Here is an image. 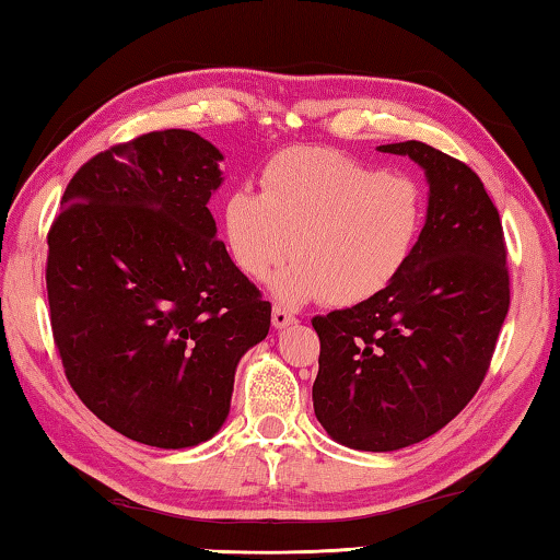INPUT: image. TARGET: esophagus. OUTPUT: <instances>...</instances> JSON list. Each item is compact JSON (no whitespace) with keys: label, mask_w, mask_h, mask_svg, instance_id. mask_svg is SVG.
Listing matches in <instances>:
<instances>
[{"label":"esophagus","mask_w":560,"mask_h":560,"mask_svg":"<svg viewBox=\"0 0 560 560\" xmlns=\"http://www.w3.org/2000/svg\"><path fill=\"white\" fill-rule=\"evenodd\" d=\"M271 324H273V328H287V326H291V324H296V316H293L289 308L273 306V311H271Z\"/></svg>","instance_id":"1"}]
</instances>
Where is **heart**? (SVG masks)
Returning a JSON list of instances; mask_svg holds the SVG:
<instances>
[{
  "mask_svg": "<svg viewBox=\"0 0 560 560\" xmlns=\"http://www.w3.org/2000/svg\"><path fill=\"white\" fill-rule=\"evenodd\" d=\"M264 192L232 189L224 240L236 267L273 281L287 303L353 306L383 293L412 261L428 224V189L340 150L291 148L269 160Z\"/></svg>",
  "mask_w": 560,
  "mask_h": 560,
  "instance_id": "obj_1",
  "label": "heart"
}]
</instances>
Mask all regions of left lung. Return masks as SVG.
<instances>
[{
	"instance_id": "left-lung-1",
	"label": "left lung",
	"mask_w": 560,
	"mask_h": 560,
	"mask_svg": "<svg viewBox=\"0 0 560 560\" xmlns=\"http://www.w3.org/2000/svg\"><path fill=\"white\" fill-rule=\"evenodd\" d=\"M377 150L424 170L428 224L393 287L311 320L314 410L346 447L393 452L442 430L485 383L509 314V267L499 212L469 165L420 140Z\"/></svg>"
}]
</instances>
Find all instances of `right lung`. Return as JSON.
Masks as SVG:
<instances>
[{
	"label": "right lung",
	"instance_id": "right-lung-1",
	"mask_svg": "<svg viewBox=\"0 0 560 560\" xmlns=\"http://www.w3.org/2000/svg\"><path fill=\"white\" fill-rule=\"evenodd\" d=\"M222 153L153 130L93 155L66 185L46 291L66 381L128 440L195 447L230 415L240 358L271 303L234 267L207 202Z\"/></svg>",
	"mask_w": 560,
	"mask_h": 560
}]
</instances>
